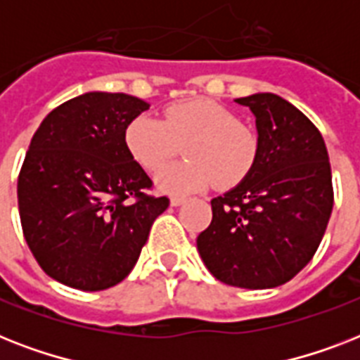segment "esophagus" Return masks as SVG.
Returning a JSON list of instances; mask_svg holds the SVG:
<instances>
[{
	"instance_id": "34e87169",
	"label": "esophagus",
	"mask_w": 360,
	"mask_h": 360,
	"mask_svg": "<svg viewBox=\"0 0 360 360\" xmlns=\"http://www.w3.org/2000/svg\"><path fill=\"white\" fill-rule=\"evenodd\" d=\"M183 202H185V198H183V196H172V198H169V203H172L174 207H179Z\"/></svg>"
}]
</instances>
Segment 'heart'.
Masks as SVG:
<instances>
[{"instance_id":"obj_1","label":"heart","mask_w":360,"mask_h":360,"mask_svg":"<svg viewBox=\"0 0 360 360\" xmlns=\"http://www.w3.org/2000/svg\"><path fill=\"white\" fill-rule=\"evenodd\" d=\"M177 141H186V160L157 174V185L172 194L200 191L213 181L219 188H231L250 175L259 155L256 132L209 98H185L166 106L162 120L140 115L124 129L127 151L149 172L174 157Z\"/></svg>"}]
</instances>
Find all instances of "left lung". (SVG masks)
Wrapping results in <instances>:
<instances>
[{
	"label": "left lung",
	"mask_w": 360,
	"mask_h": 360,
	"mask_svg": "<svg viewBox=\"0 0 360 360\" xmlns=\"http://www.w3.org/2000/svg\"><path fill=\"white\" fill-rule=\"evenodd\" d=\"M256 115L259 155L243 183L211 200L198 250L214 278L236 288L285 284L307 267L329 224L335 192L318 127L273 93L236 98Z\"/></svg>",
	"instance_id": "1"
}]
</instances>
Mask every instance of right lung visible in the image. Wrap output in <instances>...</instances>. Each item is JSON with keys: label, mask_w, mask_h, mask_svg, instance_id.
<instances>
[{"label": "right lung", "mask_w": 360, "mask_h": 360, "mask_svg": "<svg viewBox=\"0 0 360 360\" xmlns=\"http://www.w3.org/2000/svg\"><path fill=\"white\" fill-rule=\"evenodd\" d=\"M149 104L124 93L70 98L42 120L18 175L25 243L48 276L82 291L127 278L169 205L124 146Z\"/></svg>", "instance_id": "right-lung-1"}]
</instances>
